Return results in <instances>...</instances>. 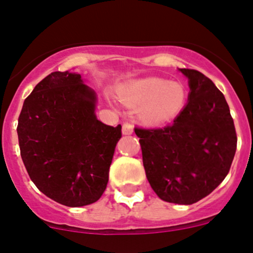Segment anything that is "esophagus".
Returning a JSON list of instances; mask_svg holds the SVG:
<instances>
[{
	"mask_svg": "<svg viewBox=\"0 0 253 253\" xmlns=\"http://www.w3.org/2000/svg\"><path fill=\"white\" fill-rule=\"evenodd\" d=\"M133 133V126H132L131 122H125L124 126H122V134L128 135Z\"/></svg>",
	"mask_w": 253,
	"mask_h": 253,
	"instance_id": "34e87169",
	"label": "esophagus"
}]
</instances>
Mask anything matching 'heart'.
<instances>
[{
	"instance_id": "1",
	"label": "heart",
	"mask_w": 253,
	"mask_h": 253,
	"mask_svg": "<svg viewBox=\"0 0 253 253\" xmlns=\"http://www.w3.org/2000/svg\"><path fill=\"white\" fill-rule=\"evenodd\" d=\"M187 97V88L182 82L160 78L142 79L119 93L125 105L138 106V119L149 125L165 124L179 115Z\"/></svg>"
}]
</instances>
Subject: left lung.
<instances>
[{"instance_id":"obj_1","label":"left lung","mask_w":253,"mask_h":253,"mask_svg":"<svg viewBox=\"0 0 253 253\" xmlns=\"http://www.w3.org/2000/svg\"><path fill=\"white\" fill-rule=\"evenodd\" d=\"M188 103L171 125L139 128L143 165L151 188L161 200L198 203L212 193L229 172L236 151V132L229 106L213 82L193 69Z\"/></svg>"}]
</instances>
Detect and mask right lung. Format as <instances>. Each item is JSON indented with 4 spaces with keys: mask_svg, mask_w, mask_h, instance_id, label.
<instances>
[{
    "mask_svg": "<svg viewBox=\"0 0 253 253\" xmlns=\"http://www.w3.org/2000/svg\"><path fill=\"white\" fill-rule=\"evenodd\" d=\"M97 94L81 75L54 71L24 100L20 155L34 184L57 203L81 207L104 193L121 125L95 116Z\"/></svg>",
    "mask_w": 253,
    "mask_h": 253,
    "instance_id": "obj_1",
    "label": "right lung"
}]
</instances>
